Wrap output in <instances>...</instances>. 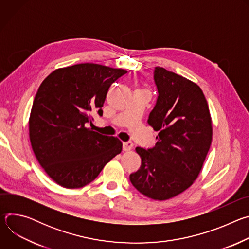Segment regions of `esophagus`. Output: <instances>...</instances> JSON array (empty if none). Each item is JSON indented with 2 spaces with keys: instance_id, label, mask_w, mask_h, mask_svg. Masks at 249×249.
I'll return each instance as SVG.
<instances>
[{
  "instance_id": "obj_1",
  "label": "esophagus",
  "mask_w": 249,
  "mask_h": 249,
  "mask_svg": "<svg viewBox=\"0 0 249 249\" xmlns=\"http://www.w3.org/2000/svg\"><path fill=\"white\" fill-rule=\"evenodd\" d=\"M133 149V143L132 142H124L123 143V151L129 152Z\"/></svg>"
}]
</instances>
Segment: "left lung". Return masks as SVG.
<instances>
[{"label": "left lung", "mask_w": 249, "mask_h": 249, "mask_svg": "<svg viewBox=\"0 0 249 249\" xmlns=\"http://www.w3.org/2000/svg\"><path fill=\"white\" fill-rule=\"evenodd\" d=\"M159 96L148 123L159 131L153 149L136 148L142 164L130 174L133 186L159 201L189 188L202 170L213 127L209 106L198 85L161 67L155 69Z\"/></svg>", "instance_id": "1"}]
</instances>
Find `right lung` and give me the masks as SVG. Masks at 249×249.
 <instances>
[{"label": "right lung", "mask_w": 249, "mask_h": 249, "mask_svg": "<svg viewBox=\"0 0 249 249\" xmlns=\"http://www.w3.org/2000/svg\"><path fill=\"white\" fill-rule=\"evenodd\" d=\"M126 73L84 63L53 71L40 85L30 112L29 139L44 171L62 187L86 186L121 153L118 138L87 126L92 113L102 115L110 86Z\"/></svg>", "instance_id": "right-lung-1"}]
</instances>
